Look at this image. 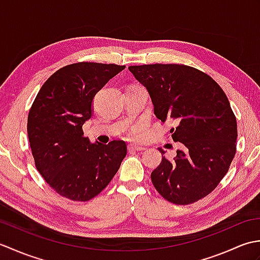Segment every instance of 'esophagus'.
<instances>
[{
    "mask_svg": "<svg viewBox=\"0 0 260 260\" xmlns=\"http://www.w3.org/2000/svg\"><path fill=\"white\" fill-rule=\"evenodd\" d=\"M145 147H142V146H136V145H129L128 146V151H136V152H140V151H144Z\"/></svg>",
    "mask_w": 260,
    "mask_h": 260,
    "instance_id": "obj_1",
    "label": "esophagus"
}]
</instances>
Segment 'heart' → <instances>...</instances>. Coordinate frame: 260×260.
<instances>
[{
  "instance_id": "b5f03b06",
  "label": "heart",
  "mask_w": 260,
  "mask_h": 260,
  "mask_svg": "<svg viewBox=\"0 0 260 260\" xmlns=\"http://www.w3.org/2000/svg\"><path fill=\"white\" fill-rule=\"evenodd\" d=\"M135 135H136V129H135V131H134V132H133V133H132V134H131V135H129V137H134V136H135Z\"/></svg>"
}]
</instances>
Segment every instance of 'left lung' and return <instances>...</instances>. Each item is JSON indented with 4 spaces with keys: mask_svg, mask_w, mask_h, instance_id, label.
<instances>
[{
    "mask_svg": "<svg viewBox=\"0 0 260 260\" xmlns=\"http://www.w3.org/2000/svg\"><path fill=\"white\" fill-rule=\"evenodd\" d=\"M146 87L154 114L172 120L174 142L183 144L173 159L163 154L153 171V185L165 200L190 204L212 192L228 172L236 154L237 120L230 103L209 75L176 63L129 66Z\"/></svg>",
    "mask_w": 260,
    "mask_h": 260,
    "instance_id": "1",
    "label": "left lung"
}]
</instances>
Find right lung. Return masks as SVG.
I'll return each instance as SVG.
<instances>
[{"mask_svg":"<svg viewBox=\"0 0 260 260\" xmlns=\"http://www.w3.org/2000/svg\"><path fill=\"white\" fill-rule=\"evenodd\" d=\"M124 69L114 63L66 66L42 85L30 108L27 136L36 168L69 200L85 202L99 194L126 156L124 141L92 144L82 131L92 115L93 97Z\"/></svg>","mask_w":260,"mask_h":260,"instance_id":"add662e5","label":"right lung"}]
</instances>
